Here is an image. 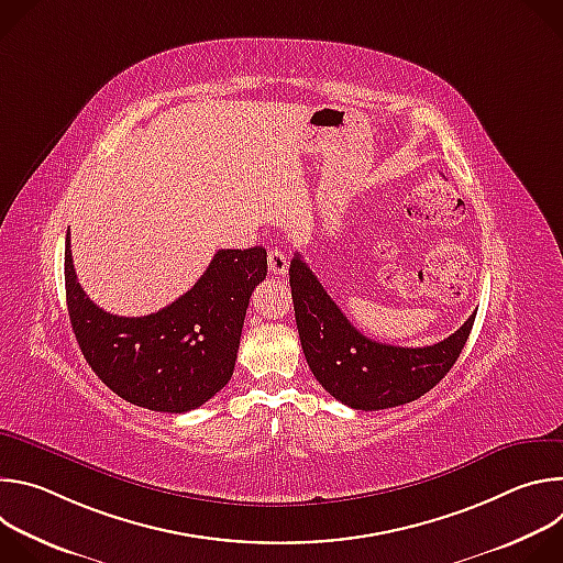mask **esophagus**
<instances>
[{
	"instance_id": "obj_1",
	"label": "esophagus",
	"mask_w": 563,
	"mask_h": 563,
	"mask_svg": "<svg viewBox=\"0 0 563 563\" xmlns=\"http://www.w3.org/2000/svg\"><path fill=\"white\" fill-rule=\"evenodd\" d=\"M267 263H269V272L274 274V276H283L285 272H287V267H289V261H287V254L283 252V250H269V254H267Z\"/></svg>"
}]
</instances>
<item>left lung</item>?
Wrapping results in <instances>:
<instances>
[{"label":"left lung","instance_id":"obj_1","mask_svg":"<svg viewBox=\"0 0 563 563\" xmlns=\"http://www.w3.org/2000/svg\"><path fill=\"white\" fill-rule=\"evenodd\" d=\"M296 328L309 369L336 400L354 410H385L430 391L456 363L476 311L441 343L396 347L363 336L300 254L289 265Z\"/></svg>","mask_w":563,"mask_h":563}]
</instances>
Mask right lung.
I'll return each instance as SVG.
<instances>
[{
    "label": "right lung",
    "instance_id": "right-lung-1",
    "mask_svg": "<svg viewBox=\"0 0 563 563\" xmlns=\"http://www.w3.org/2000/svg\"><path fill=\"white\" fill-rule=\"evenodd\" d=\"M267 276V252L220 250L198 283L148 316H115L79 287L66 231L68 318L91 369L133 406L183 415L220 391L235 365L252 291Z\"/></svg>",
    "mask_w": 563,
    "mask_h": 563
}]
</instances>
